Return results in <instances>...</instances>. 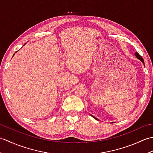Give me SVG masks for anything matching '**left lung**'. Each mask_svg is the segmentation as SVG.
Returning a JSON list of instances; mask_svg holds the SVG:
<instances>
[{
    "label": "left lung",
    "instance_id": "left-lung-1",
    "mask_svg": "<svg viewBox=\"0 0 153 153\" xmlns=\"http://www.w3.org/2000/svg\"><path fill=\"white\" fill-rule=\"evenodd\" d=\"M135 56H136V57H137V58H138V59H139V60H140L141 62H142L144 64V60H143V58L142 57H141V55L140 54H139V53H135ZM91 116H93V118H95V119H96V120H98V119H97V118H95V116H92L91 115Z\"/></svg>",
    "mask_w": 153,
    "mask_h": 153
}]
</instances>
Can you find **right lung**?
Instances as JSON below:
<instances>
[{"label": "right lung", "mask_w": 153, "mask_h": 153, "mask_svg": "<svg viewBox=\"0 0 153 153\" xmlns=\"http://www.w3.org/2000/svg\"><path fill=\"white\" fill-rule=\"evenodd\" d=\"M24 45H25V44H24Z\"/></svg>", "instance_id": "right-lung-1"}]
</instances>
